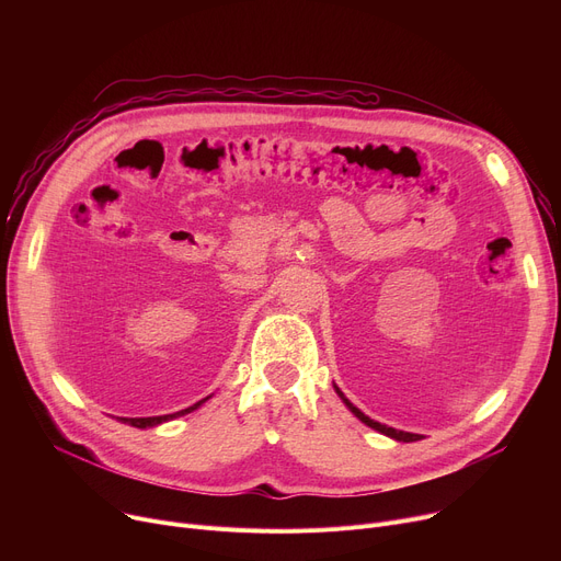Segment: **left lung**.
Wrapping results in <instances>:
<instances>
[{
  "mask_svg": "<svg viewBox=\"0 0 561 561\" xmlns=\"http://www.w3.org/2000/svg\"><path fill=\"white\" fill-rule=\"evenodd\" d=\"M336 393L343 398V402L350 407V411L352 414H355L362 423H366L368 427H373V430H377V432H381V434H387V436H391V438H396V440H404V444H409V440H421L423 436L421 434H411V432H402V430H393V427H387V425H381V423H377V421H373V419H368L364 411H359L355 404H352L339 389H336Z\"/></svg>",
  "mask_w": 561,
  "mask_h": 561,
  "instance_id": "left-lung-1",
  "label": "left lung"
}]
</instances>
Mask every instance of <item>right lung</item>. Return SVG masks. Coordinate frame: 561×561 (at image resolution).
Here are the masks:
<instances>
[{
  "instance_id": "right-lung-1",
  "label": "right lung",
  "mask_w": 561,
  "mask_h": 561,
  "mask_svg": "<svg viewBox=\"0 0 561 561\" xmlns=\"http://www.w3.org/2000/svg\"><path fill=\"white\" fill-rule=\"evenodd\" d=\"M206 400V398H204ZM204 400H199V402H195L193 407H188V409H182V411H176V414H168V416H152V419H123L125 423H129V425H134V427H154V425H159V423H165V421H172V419H176V416H184V414H191L193 409H197Z\"/></svg>"
}]
</instances>
